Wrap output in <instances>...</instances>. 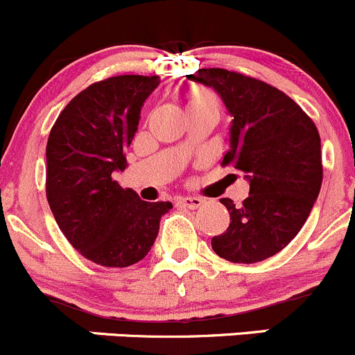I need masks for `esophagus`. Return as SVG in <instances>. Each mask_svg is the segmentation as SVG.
I'll return each instance as SVG.
<instances>
[{
	"instance_id": "1",
	"label": "esophagus",
	"mask_w": 355,
	"mask_h": 355,
	"mask_svg": "<svg viewBox=\"0 0 355 355\" xmlns=\"http://www.w3.org/2000/svg\"><path fill=\"white\" fill-rule=\"evenodd\" d=\"M179 203H181L182 207H186V209L195 210L202 205L203 200L198 198V196H182V198H179Z\"/></svg>"
}]
</instances>
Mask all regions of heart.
<instances>
[{
    "label": "heart",
    "instance_id": "1",
    "mask_svg": "<svg viewBox=\"0 0 355 355\" xmlns=\"http://www.w3.org/2000/svg\"><path fill=\"white\" fill-rule=\"evenodd\" d=\"M196 98H207V96H196Z\"/></svg>",
    "mask_w": 355,
    "mask_h": 355
}]
</instances>
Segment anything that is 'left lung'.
I'll use <instances>...</instances> for the list:
<instances>
[{
  "mask_svg": "<svg viewBox=\"0 0 355 355\" xmlns=\"http://www.w3.org/2000/svg\"><path fill=\"white\" fill-rule=\"evenodd\" d=\"M186 79L209 86L231 115L223 166L245 173L243 205L223 198L230 227L212 238L219 257L238 264L266 261L286 247L311 214L322 182L321 138L314 122L283 91L224 69H200Z\"/></svg>",
  "mask_w": 355,
  "mask_h": 355,
  "instance_id": "left-lung-1",
  "label": "left lung"
}]
</instances>
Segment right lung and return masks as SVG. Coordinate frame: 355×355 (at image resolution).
<instances>
[{"instance_id": "right-lung-1", "label": "right lung", "mask_w": 355, "mask_h": 355, "mask_svg": "<svg viewBox=\"0 0 355 355\" xmlns=\"http://www.w3.org/2000/svg\"><path fill=\"white\" fill-rule=\"evenodd\" d=\"M159 76H117L70 100L46 145V196L55 220L80 255L105 268H128L153 247L171 202H145L114 181Z\"/></svg>"}]
</instances>
